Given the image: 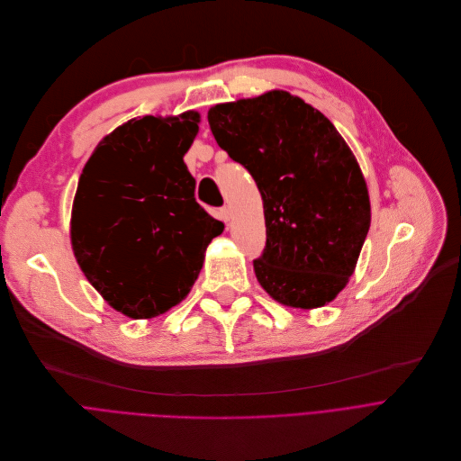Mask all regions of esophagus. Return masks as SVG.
Here are the masks:
<instances>
[{
  "label": "esophagus",
  "mask_w": 461,
  "mask_h": 461,
  "mask_svg": "<svg viewBox=\"0 0 461 461\" xmlns=\"http://www.w3.org/2000/svg\"><path fill=\"white\" fill-rule=\"evenodd\" d=\"M220 216H221V220L227 223V221H230V218H232V211H230V207H223L221 211H220Z\"/></svg>",
  "instance_id": "1"
}]
</instances>
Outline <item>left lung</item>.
<instances>
[{
  "instance_id": "1",
  "label": "left lung",
  "mask_w": 461,
  "mask_h": 461,
  "mask_svg": "<svg viewBox=\"0 0 461 461\" xmlns=\"http://www.w3.org/2000/svg\"><path fill=\"white\" fill-rule=\"evenodd\" d=\"M207 118L263 200L267 245L254 259L263 291L303 311L336 300L371 227L369 189L343 136L318 109L280 88L218 104Z\"/></svg>"
}]
</instances>
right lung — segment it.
<instances>
[{"instance_id": "add662e5", "label": "right lung", "mask_w": 461, "mask_h": 461, "mask_svg": "<svg viewBox=\"0 0 461 461\" xmlns=\"http://www.w3.org/2000/svg\"><path fill=\"white\" fill-rule=\"evenodd\" d=\"M202 114L132 118L83 167L70 245L88 284L118 312L150 320L185 300L223 223L194 198L183 156Z\"/></svg>"}]
</instances>
